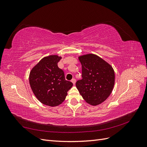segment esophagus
Instances as JSON below:
<instances>
[{
    "label": "esophagus",
    "instance_id": "1",
    "mask_svg": "<svg viewBox=\"0 0 147 147\" xmlns=\"http://www.w3.org/2000/svg\"><path fill=\"white\" fill-rule=\"evenodd\" d=\"M72 83H73L74 84H75V83H76V80H75V78H73V79L72 80Z\"/></svg>",
    "mask_w": 147,
    "mask_h": 147
}]
</instances>
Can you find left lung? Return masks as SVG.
I'll return each mask as SVG.
<instances>
[{
    "label": "left lung",
    "instance_id": "left-lung-1",
    "mask_svg": "<svg viewBox=\"0 0 147 147\" xmlns=\"http://www.w3.org/2000/svg\"><path fill=\"white\" fill-rule=\"evenodd\" d=\"M82 67V79L76 87L83 99L93 106L104 102L112 93L115 84L112 66L95 54L78 56Z\"/></svg>",
    "mask_w": 147,
    "mask_h": 147
}]
</instances>
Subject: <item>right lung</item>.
Listing matches in <instances>:
<instances>
[{"label":"right lung","mask_w":147,"mask_h":147,"mask_svg":"<svg viewBox=\"0 0 147 147\" xmlns=\"http://www.w3.org/2000/svg\"><path fill=\"white\" fill-rule=\"evenodd\" d=\"M62 57L57 55L45 56L29 73V84L34 94L42 104L50 107L61 104L73 83L65 79L63 70L57 66Z\"/></svg>","instance_id":"right-lung-1"}]
</instances>
